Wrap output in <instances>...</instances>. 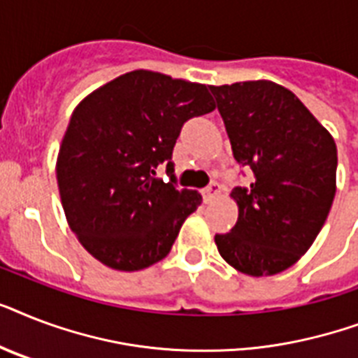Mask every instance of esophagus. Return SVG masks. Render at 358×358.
Returning a JSON list of instances; mask_svg holds the SVG:
<instances>
[{
	"instance_id": "obj_1",
	"label": "esophagus",
	"mask_w": 358,
	"mask_h": 358,
	"mask_svg": "<svg viewBox=\"0 0 358 358\" xmlns=\"http://www.w3.org/2000/svg\"><path fill=\"white\" fill-rule=\"evenodd\" d=\"M219 193H221V185L217 182H210V184L202 189V199L204 202H212L213 199H217Z\"/></svg>"
}]
</instances>
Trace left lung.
<instances>
[{"mask_svg": "<svg viewBox=\"0 0 358 358\" xmlns=\"http://www.w3.org/2000/svg\"><path fill=\"white\" fill-rule=\"evenodd\" d=\"M249 187H234L238 223L215 236L219 255L239 273L266 277L310 249L336 193V143L305 103L273 81L210 85Z\"/></svg>", "mask_w": 358, "mask_h": 358, "instance_id": "1", "label": "left lung"}]
</instances>
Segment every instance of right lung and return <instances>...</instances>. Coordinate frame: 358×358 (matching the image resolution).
I'll use <instances>...</instances> for the list:
<instances>
[{
  "label": "right lung",
  "instance_id": "1",
  "mask_svg": "<svg viewBox=\"0 0 358 358\" xmlns=\"http://www.w3.org/2000/svg\"><path fill=\"white\" fill-rule=\"evenodd\" d=\"M213 109L206 85L152 70L119 76L76 106L59 146V195L72 232L103 266L139 271L169 255L202 202L176 185L174 143L185 120ZM163 161L171 182L155 178Z\"/></svg>",
  "mask_w": 358,
  "mask_h": 358
}]
</instances>
